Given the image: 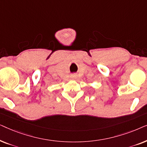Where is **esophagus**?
Masks as SVG:
<instances>
[{"label":"esophagus","mask_w":147,"mask_h":147,"mask_svg":"<svg viewBox=\"0 0 147 147\" xmlns=\"http://www.w3.org/2000/svg\"><path fill=\"white\" fill-rule=\"evenodd\" d=\"M70 77H71V79L75 80V79H76V78H77V75H76V74H71Z\"/></svg>","instance_id":"1"}]
</instances>
